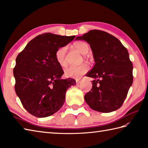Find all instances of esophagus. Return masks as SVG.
I'll list each match as a JSON object with an SVG mask.
<instances>
[{
    "mask_svg": "<svg viewBox=\"0 0 148 148\" xmlns=\"http://www.w3.org/2000/svg\"><path fill=\"white\" fill-rule=\"evenodd\" d=\"M81 83V80H76V84H79Z\"/></svg>",
    "mask_w": 148,
    "mask_h": 148,
    "instance_id": "obj_1",
    "label": "esophagus"
}]
</instances>
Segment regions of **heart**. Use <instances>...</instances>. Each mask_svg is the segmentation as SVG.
<instances>
[{
    "label": "heart",
    "instance_id": "heart-1",
    "mask_svg": "<svg viewBox=\"0 0 148 148\" xmlns=\"http://www.w3.org/2000/svg\"><path fill=\"white\" fill-rule=\"evenodd\" d=\"M74 46L77 51L81 54H86L89 50V47L87 44L83 41H77L74 44ZM66 47L63 46L59 48L55 53V59L60 67L64 68L67 66L65 59ZM89 70V67L86 64H82L78 66H72L65 69L64 74L67 77L79 78L86 74Z\"/></svg>",
    "mask_w": 148,
    "mask_h": 148
}]
</instances>
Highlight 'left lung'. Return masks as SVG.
I'll return each mask as SVG.
<instances>
[{
  "instance_id": "8db88e82",
  "label": "left lung",
  "mask_w": 148,
  "mask_h": 148,
  "mask_svg": "<svg viewBox=\"0 0 148 148\" xmlns=\"http://www.w3.org/2000/svg\"><path fill=\"white\" fill-rule=\"evenodd\" d=\"M76 39L89 43L95 62L86 74L95 79L84 95L87 104L105 113L120 108L133 83V65L127 48L116 37L99 30H90Z\"/></svg>"
}]
</instances>
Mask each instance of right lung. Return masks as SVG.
Returning <instances> with one entry per match:
<instances>
[{
  "mask_svg": "<svg viewBox=\"0 0 148 148\" xmlns=\"http://www.w3.org/2000/svg\"><path fill=\"white\" fill-rule=\"evenodd\" d=\"M75 37L40 34L18 55L13 69L15 92L32 115L45 118L57 112L64 103L66 91L76 84L74 79H61L64 71L55 59L56 50Z\"/></svg>",
  "mask_w": 148,
  "mask_h": 148,
  "instance_id": "add662e5",
  "label": "right lung"
}]
</instances>
